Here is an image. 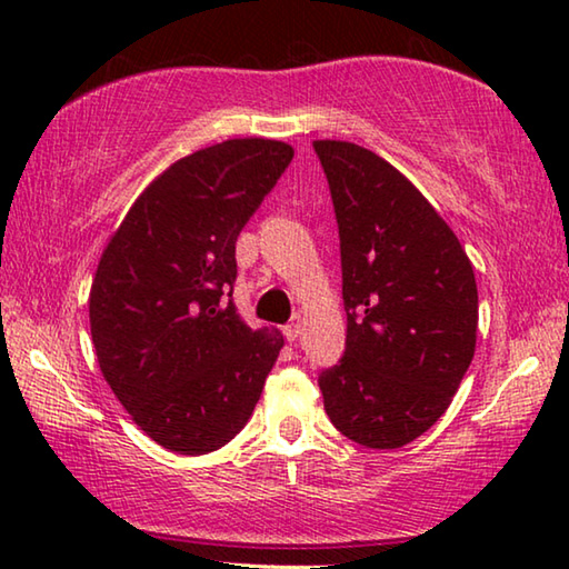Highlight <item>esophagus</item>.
<instances>
[{"label": "esophagus", "instance_id": "1", "mask_svg": "<svg viewBox=\"0 0 569 569\" xmlns=\"http://www.w3.org/2000/svg\"><path fill=\"white\" fill-rule=\"evenodd\" d=\"M303 333V323H301V319H296V321H291V323H288L286 326V329H283V336H286V339L288 341H296L298 339V336H301Z\"/></svg>", "mask_w": 569, "mask_h": 569}]
</instances>
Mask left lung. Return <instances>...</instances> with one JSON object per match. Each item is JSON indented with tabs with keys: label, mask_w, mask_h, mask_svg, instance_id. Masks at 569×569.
I'll list each match as a JSON object with an SVG mask.
<instances>
[{
	"label": "left lung",
	"mask_w": 569,
	"mask_h": 569,
	"mask_svg": "<svg viewBox=\"0 0 569 569\" xmlns=\"http://www.w3.org/2000/svg\"><path fill=\"white\" fill-rule=\"evenodd\" d=\"M341 240L346 351L321 371L343 437L397 449L447 411L475 356L477 281L465 248L401 172L353 142L316 140Z\"/></svg>",
	"instance_id": "obj_1"
}]
</instances>
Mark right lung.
Returning <instances> with one entry per match:
<instances>
[{
    "instance_id": "obj_1",
    "label": "right lung",
    "mask_w": 569,
    "mask_h": 569,
    "mask_svg": "<svg viewBox=\"0 0 569 569\" xmlns=\"http://www.w3.org/2000/svg\"><path fill=\"white\" fill-rule=\"evenodd\" d=\"M293 160L278 140L192 152L134 200L100 258L90 329L104 381L132 421L178 455L228 445L253 413L281 331L233 303L236 240Z\"/></svg>"
}]
</instances>
